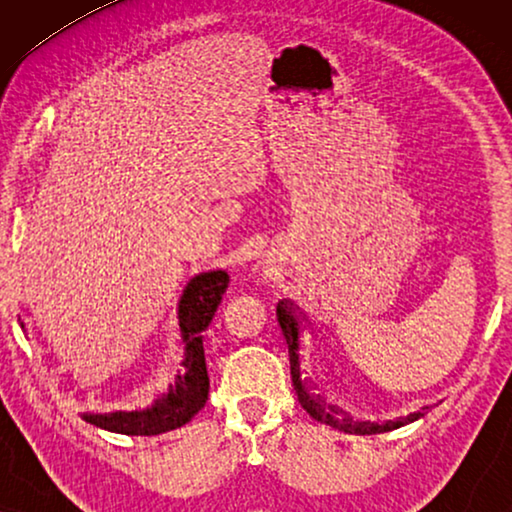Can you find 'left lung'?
I'll list each match as a JSON object with an SVG mask.
<instances>
[{
  "instance_id": "left-lung-1",
  "label": "left lung",
  "mask_w": 512,
  "mask_h": 512,
  "mask_svg": "<svg viewBox=\"0 0 512 512\" xmlns=\"http://www.w3.org/2000/svg\"><path fill=\"white\" fill-rule=\"evenodd\" d=\"M277 317H279V326H282V333L286 338V345H289V361H291V380H293V389H296L298 401L303 405V410L310 415L312 419H317L321 424L333 426V429H340L345 433H359V436H366V433H382V431H391L398 429V426H405L410 422H417L419 417H424V412H410L408 417H398L396 422H384V424H375V422H359V419H352L345 410L338 408V405H331L324 396H319L317 387L303 377V356H300V333H303V321L307 317L300 312L298 305H293L291 300H279L277 305ZM429 410V408H422Z\"/></svg>"
}]
</instances>
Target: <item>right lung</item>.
I'll list each match as a JSON object with an SVG mask.
<instances>
[{
	"label": "right lung",
	"instance_id": "obj_1",
	"mask_svg": "<svg viewBox=\"0 0 512 512\" xmlns=\"http://www.w3.org/2000/svg\"><path fill=\"white\" fill-rule=\"evenodd\" d=\"M226 270H207L188 279L177 303L179 338L184 345L177 377L144 410L81 412V417L97 429L123 433V436H158L179 429L205 408L209 394V375L202 347V333L212 321L223 291L228 289ZM23 326V324H20Z\"/></svg>",
	"mask_w": 512,
	"mask_h": 512
}]
</instances>
